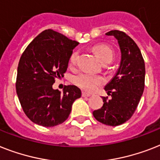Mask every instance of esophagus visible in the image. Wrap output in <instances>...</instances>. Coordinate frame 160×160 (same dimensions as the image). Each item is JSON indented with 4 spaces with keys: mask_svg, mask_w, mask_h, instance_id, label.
<instances>
[{
    "mask_svg": "<svg viewBox=\"0 0 160 160\" xmlns=\"http://www.w3.org/2000/svg\"><path fill=\"white\" fill-rule=\"evenodd\" d=\"M91 94L86 93V92H82V97H90Z\"/></svg>",
    "mask_w": 160,
    "mask_h": 160,
    "instance_id": "1",
    "label": "esophagus"
}]
</instances>
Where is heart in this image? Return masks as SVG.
<instances>
[{
  "mask_svg": "<svg viewBox=\"0 0 160 160\" xmlns=\"http://www.w3.org/2000/svg\"><path fill=\"white\" fill-rule=\"evenodd\" d=\"M93 52L97 58L103 63L109 62L113 58V51L106 44H97L93 47ZM79 57V52L74 51L71 53L69 62L71 65H75ZM74 83L86 91H95L98 87L103 83V79L101 76H94L89 73H81L74 77Z\"/></svg>",
  "mask_w": 160,
  "mask_h": 160,
  "instance_id": "1",
  "label": "heart"
}]
</instances>
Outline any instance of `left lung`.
I'll list each match as a JSON object with an SVG mask.
<instances>
[{
	"mask_svg": "<svg viewBox=\"0 0 160 160\" xmlns=\"http://www.w3.org/2000/svg\"><path fill=\"white\" fill-rule=\"evenodd\" d=\"M106 35L116 38L122 58L116 75L104 88L111 99L102 97V107L93 115L99 122L116 127L129 120L138 106L145 88V67L141 50L128 35L119 30Z\"/></svg>",
	"mask_w": 160,
	"mask_h": 160,
	"instance_id": "obj_1",
	"label": "left lung"
}]
</instances>
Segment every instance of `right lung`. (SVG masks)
Returning a JSON list of instances; mask_svg holds the SVG:
<instances>
[{
    "label": "right lung",
    "mask_w": 160,
    "mask_h": 160,
    "mask_svg": "<svg viewBox=\"0 0 160 160\" xmlns=\"http://www.w3.org/2000/svg\"><path fill=\"white\" fill-rule=\"evenodd\" d=\"M79 42L52 29L39 33L19 59L16 93L24 113L33 122L51 127L64 122L81 91L65 86L63 93L53 89L55 79L63 76L73 49Z\"/></svg>",
    "instance_id": "add662e5"
}]
</instances>
